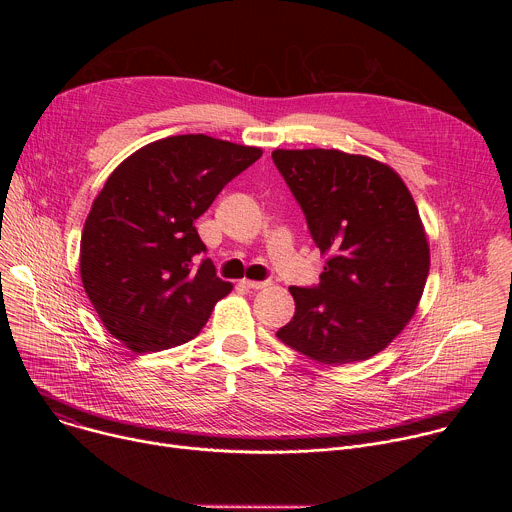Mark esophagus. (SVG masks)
Listing matches in <instances>:
<instances>
[{
  "label": "esophagus",
  "instance_id": "1",
  "mask_svg": "<svg viewBox=\"0 0 512 512\" xmlns=\"http://www.w3.org/2000/svg\"><path fill=\"white\" fill-rule=\"evenodd\" d=\"M241 285H243V287H247V289H263V287H267V285H269V281H255V279H243V281H241Z\"/></svg>",
  "mask_w": 512,
  "mask_h": 512
}]
</instances>
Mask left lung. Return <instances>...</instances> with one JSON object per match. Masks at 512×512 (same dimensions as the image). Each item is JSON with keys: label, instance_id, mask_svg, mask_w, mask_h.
I'll return each mask as SVG.
<instances>
[{"label": "left lung", "instance_id": "left-lung-1", "mask_svg": "<svg viewBox=\"0 0 512 512\" xmlns=\"http://www.w3.org/2000/svg\"><path fill=\"white\" fill-rule=\"evenodd\" d=\"M271 158L328 255L318 287H289L296 314L277 338L330 367L367 360L401 334L423 294L429 243L417 204L369 156L314 148Z\"/></svg>", "mask_w": 512, "mask_h": 512}]
</instances>
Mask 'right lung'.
<instances>
[{
	"instance_id": "1",
	"label": "right lung",
	"mask_w": 512,
	"mask_h": 512,
	"mask_svg": "<svg viewBox=\"0 0 512 512\" xmlns=\"http://www.w3.org/2000/svg\"><path fill=\"white\" fill-rule=\"evenodd\" d=\"M261 148L172 135L125 158L93 200L81 279L103 326L133 352L192 340L233 283L218 279L194 221Z\"/></svg>"
}]
</instances>
